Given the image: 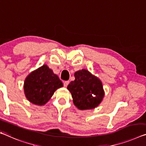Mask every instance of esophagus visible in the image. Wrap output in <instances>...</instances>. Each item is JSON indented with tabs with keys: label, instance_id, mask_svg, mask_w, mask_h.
<instances>
[{
	"label": "esophagus",
	"instance_id": "esophagus-1",
	"mask_svg": "<svg viewBox=\"0 0 146 146\" xmlns=\"http://www.w3.org/2000/svg\"><path fill=\"white\" fill-rule=\"evenodd\" d=\"M69 84V81H65V82H64V87H67Z\"/></svg>",
	"mask_w": 146,
	"mask_h": 146
}]
</instances>
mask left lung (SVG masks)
<instances>
[{"mask_svg":"<svg viewBox=\"0 0 146 146\" xmlns=\"http://www.w3.org/2000/svg\"><path fill=\"white\" fill-rule=\"evenodd\" d=\"M74 76L75 80L72 81L67 89L72 94L75 106L80 110L98 106L104 95L101 81L85 69L76 72Z\"/></svg>","mask_w":146,"mask_h":146,"instance_id":"1","label":"left lung"}]
</instances>
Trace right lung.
I'll return each mask as SVG.
<instances>
[{"label": "right lung", "mask_w": 146, "mask_h": 146, "mask_svg": "<svg viewBox=\"0 0 146 146\" xmlns=\"http://www.w3.org/2000/svg\"><path fill=\"white\" fill-rule=\"evenodd\" d=\"M62 86V82L52 70L47 65H43L27 77L24 91L29 101L42 106L50 99L58 88Z\"/></svg>", "instance_id": "1"}]
</instances>
